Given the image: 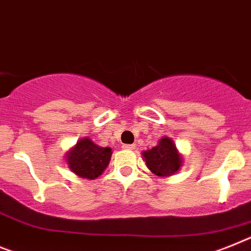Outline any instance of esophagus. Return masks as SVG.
I'll return each instance as SVG.
<instances>
[{"mask_svg":"<svg viewBox=\"0 0 251 251\" xmlns=\"http://www.w3.org/2000/svg\"><path fill=\"white\" fill-rule=\"evenodd\" d=\"M122 148L125 149V151H134L135 149V144H124Z\"/></svg>","mask_w":251,"mask_h":251,"instance_id":"1","label":"esophagus"}]
</instances>
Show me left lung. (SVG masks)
Segmentation results:
<instances>
[{"label": "left lung", "instance_id": "obj_1", "mask_svg": "<svg viewBox=\"0 0 251 251\" xmlns=\"http://www.w3.org/2000/svg\"><path fill=\"white\" fill-rule=\"evenodd\" d=\"M145 165L157 176H170L178 171L182 159L170 138H162L154 148L143 151Z\"/></svg>", "mask_w": 251, "mask_h": 251}]
</instances>
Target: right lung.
I'll return each instance as SVG.
<instances>
[{
	"label": "right lung",
	"instance_id": "1",
	"mask_svg": "<svg viewBox=\"0 0 251 251\" xmlns=\"http://www.w3.org/2000/svg\"><path fill=\"white\" fill-rule=\"evenodd\" d=\"M112 149L94 144L90 139H81L67 154V165L74 174L84 178H97L108 166Z\"/></svg>",
	"mask_w": 251,
	"mask_h": 251
}]
</instances>
